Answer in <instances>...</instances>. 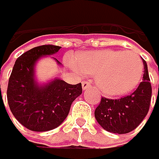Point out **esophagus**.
I'll use <instances>...</instances> for the list:
<instances>
[{"label":"esophagus","instance_id":"34e87169","mask_svg":"<svg viewBox=\"0 0 159 159\" xmlns=\"http://www.w3.org/2000/svg\"><path fill=\"white\" fill-rule=\"evenodd\" d=\"M83 89H88L89 86H92V83H90L89 80H84L83 81Z\"/></svg>","mask_w":159,"mask_h":159}]
</instances>
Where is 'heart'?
<instances>
[{"label":"heart","instance_id":"1","mask_svg":"<svg viewBox=\"0 0 159 159\" xmlns=\"http://www.w3.org/2000/svg\"><path fill=\"white\" fill-rule=\"evenodd\" d=\"M71 66L84 75H94L98 89L117 97L132 92L140 83L143 64L131 51L100 50L76 53Z\"/></svg>","mask_w":159,"mask_h":159}]
</instances>
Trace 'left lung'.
<instances>
[{"instance_id": "8db88e82", "label": "left lung", "mask_w": 159, "mask_h": 159, "mask_svg": "<svg viewBox=\"0 0 159 159\" xmlns=\"http://www.w3.org/2000/svg\"><path fill=\"white\" fill-rule=\"evenodd\" d=\"M143 69L142 81L132 93L118 99L102 98L94 116L103 129L118 134H127L144 120L151 100V84L145 61Z\"/></svg>"}]
</instances>
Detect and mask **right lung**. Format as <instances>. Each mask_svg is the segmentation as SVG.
Masks as SVG:
<instances>
[{
    "mask_svg": "<svg viewBox=\"0 0 159 159\" xmlns=\"http://www.w3.org/2000/svg\"><path fill=\"white\" fill-rule=\"evenodd\" d=\"M60 48L53 45L34 48L18 57L11 70L7 89L9 107L19 122L30 130L48 131L61 125L71 103L83 93L80 83L70 84L55 79L39 85L34 80V65L38 60L53 55Z\"/></svg>",
    "mask_w": 159,
    "mask_h": 159,
    "instance_id": "1",
    "label": "right lung"
}]
</instances>
